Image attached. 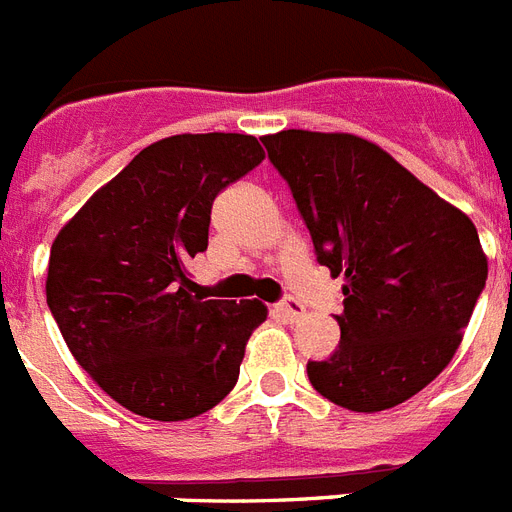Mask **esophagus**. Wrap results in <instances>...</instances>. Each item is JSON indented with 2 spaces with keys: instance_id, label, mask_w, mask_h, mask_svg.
<instances>
[{
  "instance_id": "34e87169",
  "label": "esophagus",
  "mask_w": 512,
  "mask_h": 512,
  "mask_svg": "<svg viewBox=\"0 0 512 512\" xmlns=\"http://www.w3.org/2000/svg\"><path fill=\"white\" fill-rule=\"evenodd\" d=\"M278 312H281V315L286 317V320L296 322V320H299V317H304V312H307V309H304V304L299 302V299L289 296V299H283V302L278 304Z\"/></svg>"
}]
</instances>
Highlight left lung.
I'll use <instances>...</instances> for the list:
<instances>
[{"instance_id": "8db88e82", "label": "left lung", "mask_w": 512, "mask_h": 512, "mask_svg": "<svg viewBox=\"0 0 512 512\" xmlns=\"http://www.w3.org/2000/svg\"><path fill=\"white\" fill-rule=\"evenodd\" d=\"M263 145L317 263L343 276L341 343L307 364L312 388L362 414L409 401L448 367L484 289L476 226L364 137L283 130Z\"/></svg>"}]
</instances>
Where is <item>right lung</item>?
I'll list each match as a JSON object with an SVG mask.
<instances>
[{"mask_svg":"<svg viewBox=\"0 0 512 512\" xmlns=\"http://www.w3.org/2000/svg\"><path fill=\"white\" fill-rule=\"evenodd\" d=\"M265 158L257 137L174 135L148 145L51 244L46 302L77 364L132 414L184 422L221 403L268 307L192 294L223 187Z\"/></svg>","mask_w":512,"mask_h":512,"instance_id":"1","label":"right lung"}]
</instances>
